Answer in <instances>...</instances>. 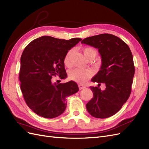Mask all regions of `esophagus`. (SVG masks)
Masks as SVG:
<instances>
[{"mask_svg": "<svg viewBox=\"0 0 149 149\" xmlns=\"http://www.w3.org/2000/svg\"><path fill=\"white\" fill-rule=\"evenodd\" d=\"M78 87H79V89H84V88H86L85 86H84V85H83V84H79V85H78Z\"/></svg>", "mask_w": 149, "mask_h": 149, "instance_id": "obj_1", "label": "esophagus"}]
</instances>
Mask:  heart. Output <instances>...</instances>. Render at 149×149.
<instances>
[{
  "label": "heart",
  "mask_w": 149,
  "mask_h": 149,
  "mask_svg": "<svg viewBox=\"0 0 149 149\" xmlns=\"http://www.w3.org/2000/svg\"><path fill=\"white\" fill-rule=\"evenodd\" d=\"M82 51L84 57L87 60H93L97 55V51L92 47H85L83 49ZM72 53H73V50L70 49L66 53L64 57V65L67 67H70L71 65L70 60ZM92 74L93 72L89 69L74 68L70 71V78L71 80L74 81L75 82L78 83H84L91 77Z\"/></svg>",
  "instance_id": "obj_1"
}]
</instances>
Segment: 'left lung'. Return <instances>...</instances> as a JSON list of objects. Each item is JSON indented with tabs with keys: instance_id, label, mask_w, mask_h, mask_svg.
Listing matches in <instances>:
<instances>
[{
	"instance_id": "1",
	"label": "left lung",
	"mask_w": 149,
	"mask_h": 149,
	"mask_svg": "<svg viewBox=\"0 0 149 149\" xmlns=\"http://www.w3.org/2000/svg\"><path fill=\"white\" fill-rule=\"evenodd\" d=\"M81 43L97 48L102 58L101 69L91 79L99 86H90L93 97L86 109L96 118H109L121 109L131 93L135 73L132 52L124 41L112 34L94 35ZM101 83L106 84L104 91L99 88Z\"/></svg>"
}]
</instances>
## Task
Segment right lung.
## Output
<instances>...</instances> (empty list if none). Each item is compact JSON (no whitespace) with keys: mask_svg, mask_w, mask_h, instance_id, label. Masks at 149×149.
I'll return each instance as SVG.
<instances>
[{"mask_svg":"<svg viewBox=\"0 0 149 149\" xmlns=\"http://www.w3.org/2000/svg\"><path fill=\"white\" fill-rule=\"evenodd\" d=\"M81 40L43 36L24 49L20 58V88L26 104L37 115L48 119L59 116L66 109V97L79 91L73 81L56 83L52 78H66L64 57Z\"/></svg>","mask_w":149,"mask_h":149,"instance_id":"add662e5","label":"right lung"}]
</instances>
